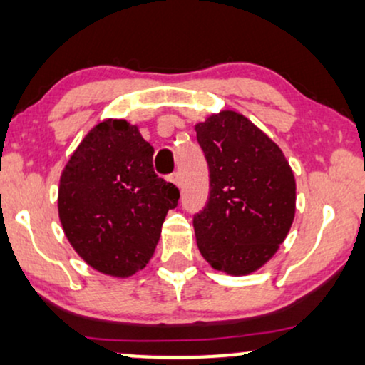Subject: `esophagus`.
Here are the masks:
<instances>
[{"label":"esophagus","mask_w":365,"mask_h":365,"mask_svg":"<svg viewBox=\"0 0 365 365\" xmlns=\"http://www.w3.org/2000/svg\"><path fill=\"white\" fill-rule=\"evenodd\" d=\"M170 182L175 183V185H177V187H180V183H182V182H180V173L177 172V173L170 175Z\"/></svg>","instance_id":"obj_1"}]
</instances>
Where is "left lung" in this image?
<instances>
[{"label": "left lung", "mask_w": 365, "mask_h": 365, "mask_svg": "<svg viewBox=\"0 0 365 365\" xmlns=\"http://www.w3.org/2000/svg\"><path fill=\"white\" fill-rule=\"evenodd\" d=\"M209 165L210 193L193 217L197 246L217 271L255 273L288 236L297 182L279 146L236 110L195 124Z\"/></svg>", "instance_id": "obj_1"}]
</instances>
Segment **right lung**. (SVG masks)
Segmentation results:
<instances>
[{"mask_svg": "<svg viewBox=\"0 0 365 365\" xmlns=\"http://www.w3.org/2000/svg\"><path fill=\"white\" fill-rule=\"evenodd\" d=\"M153 146L124 119L87 133L60 177L58 217L87 264L128 278L148 264L180 192L153 170Z\"/></svg>", "mask_w": 365, "mask_h": 365, "instance_id": "1", "label": "right lung"}]
</instances>
